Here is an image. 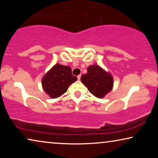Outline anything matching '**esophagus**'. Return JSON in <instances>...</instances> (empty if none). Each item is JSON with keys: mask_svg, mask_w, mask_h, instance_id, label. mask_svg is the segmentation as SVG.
<instances>
[{"mask_svg": "<svg viewBox=\"0 0 158 158\" xmlns=\"http://www.w3.org/2000/svg\"><path fill=\"white\" fill-rule=\"evenodd\" d=\"M81 75H77V80H78V81H80V80H81Z\"/></svg>", "mask_w": 158, "mask_h": 158, "instance_id": "34e87169", "label": "esophagus"}]
</instances>
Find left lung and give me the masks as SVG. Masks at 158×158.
Returning <instances> with one entry per match:
<instances>
[{
    "mask_svg": "<svg viewBox=\"0 0 158 158\" xmlns=\"http://www.w3.org/2000/svg\"><path fill=\"white\" fill-rule=\"evenodd\" d=\"M81 82L88 88L90 93L97 98H103L113 87V78L98 65H90L88 73L81 77Z\"/></svg>",
    "mask_w": 158,
    "mask_h": 158,
    "instance_id": "8db88e82",
    "label": "left lung"
}]
</instances>
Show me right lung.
<instances>
[{
    "label": "right lung",
    "mask_w": 158,
    "mask_h": 158,
    "mask_svg": "<svg viewBox=\"0 0 158 158\" xmlns=\"http://www.w3.org/2000/svg\"><path fill=\"white\" fill-rule=\"evenodd\" d=\"M77 81L69 66L57 64L42 78L43 89L51 98H58L64 94L69 85Z\"/></svg>",
    "instance_id": "add662e5"
}]
</instances>
